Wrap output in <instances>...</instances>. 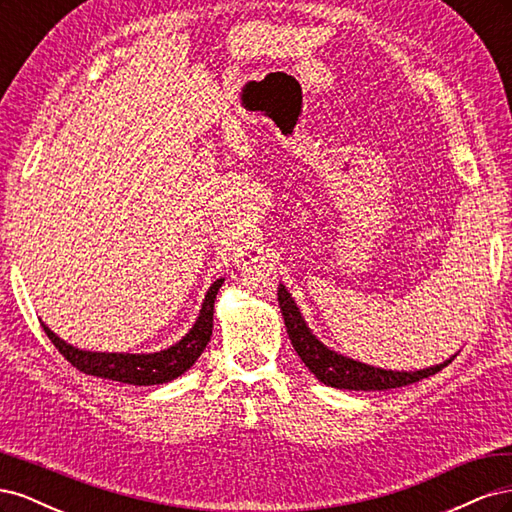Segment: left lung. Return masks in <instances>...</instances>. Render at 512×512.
I'll return each instance as SVG.
<instances>
[{"label": "left lung", "instance_id": "1", "mask_svg": "<svg viewBox=\"0 0 512 512\" xmlns=\"http://www.w3.org/2000/svg\"><path fill=\"white\" fill-rule=\"evenodd\" d=\"M277 301L282 307V316L286 322V331L290 342L301 356V361L307 365L312 374L327 386L335 389H348V391H384V389H397V386H406L438 374L453 359H448L442 365L421 369V371H386L371 365H363L359 361L346 359L337 352L324 348L318 339L305 327V322L299 314L297 305H294L290 292L280 286L277 290Z\"/></svg>", "mask_w": 512, "mask_h": 512}]
</instances>
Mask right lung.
<instances>
[{"mask_svg": "<svg viewBox=\"0 0 512 512\" xmlns=\"http://www.w3.org/2000/svg\"><path fill=\"white\" fill-rule=\"evenodd\" d=\"M224 280L213 282L209 288L203 309L190 333L185 335L179 344L170 346L168 350L153 352V354H108V352H85L74 346H68L61 339L42 324L44 333L49 335L51 344L64 354V359L87 376L108 378L123 384H136V386H149V384H162L179 378L185 374L203 354L205 346L211 339L213 331V303L215 294L222 288Z\"/></svg>", "mask_w": 512, "mask_h": 512, "instance_id": "obj_1", "label": "right lung"}]
</instances>
